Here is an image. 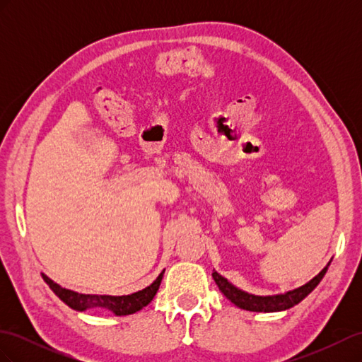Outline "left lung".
<instances>
[{
  "label": "left lung",
  "instance_id": "8db88e82",
  "mask_svg": "<svg viewBox=\"0 0 362 362\" xmlns=\"http://www.w3.org/2000/svg\"><path fill=\"white\" fill-rule=\"evenodd\" d=\"M327 272V266L313 278L310 282H306L305 286L296 288L293 291H288L286 294H276V296H254L245 293L242 290L235 288L233 284H229L223 276L218 275L217 272H213V278L217 284L218 290L223 293L226 299L231 300L238 308L247 310V311H255V313H275V311H284L288 310L291 306L298 305L300 300H303L306 296H308L319 282L323 279L325 273Z\"/></svg>",
  "mask_w": 362,
  "mask_h": 362
}]
</instances>
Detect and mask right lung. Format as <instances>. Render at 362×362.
<instances>
[{"label": "right lung", "instance_id": "add662e5", "mask_svg": "<svg viewBox=\"0 0 362 362\" xmlns=\"http://www.w3.org/2000/svg\"><path fill=\"white\" fill-rule=\"evenodd\" d=\"M163 273L161 272L158 278L151 284L149 287L140 290L133 294H127V296H98V294H81V293H75L72 290H66L60 287L59 284L51 281L47 275H43L42 278L45 281L49 288L56 293L57 298L63 300L68 306H71L72 310L76 311H86L89 308H105L113 311L116 315H128V314H134L140 311L141 308L154 299V296L157 294L160 284L163 279Z\"/></svg>", "mask_w": 362, "mask_h": 362}]
</instances>
